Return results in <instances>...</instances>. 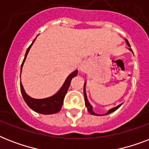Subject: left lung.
Returning <instances> with one entry per match:
<instances>
[{"label": "left lung", "instance_id": "1", "mask_svg": "<svg viewBox=\"0 0 149 149\" xmlns=\"http://www.w3.org/2000/svg\"><path fill=\"white\" fill-rule=\"evenodd\" d=\"M125 41H126V42H127V45L128 46H130V44L129 42H128V41L127 40V39H125ZM85 86H86V83L84 84V90H85ZM85 93H86V92H85ZM85 93H84V98H85V105H86V107H87V110H88V112L91 114H92V115H96V116H98V114H97V113H95L93 111V108H92V106L91 105V104L89 103L88 100H87V98H86V96H85ZM121 106V104H120V105H118V106L115 107H113V108H111L106 113H104V115H107V114H109V113H112V112H113L114 111H116L117 109H118Z\"/></svg>", "mask_w": 149, "mask_h": 149}]
</instances>
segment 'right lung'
I'll list each match as a JSON object with an SVG mask.
<instances>
[{
  "mask_svg": "<svg viewBox=\"0 0 149 149\" xmlns=\"http://www.w3.org/2000/svg\"><path fill=\"white\" fill-rule=\"evenodd\" d=\"M34 41H36V39ZM34 41L33 42L31 43V45L27 49L24 60H23V63L22 64V68L23 66L24 61H25L27 55L29 53V49H30V48H31V46L34 43ZM77 73H78V70H75L74 72H72L70 75H69V77L65 79V83L63 84V86L61 87L60 90L55 95L49 97L44 98V99H34V98L30 97L25 93V91H24V88L22 86V84H20V87H21V92H22V97L24 98L25 103L28 104V106L31 110L36 111V112L42 113V114H52V113H57L62 108L64 97H65V93H66L68 89H69L71 80H72L73 77L77 76Z\"/></svg>",
  "mask_w": 149,
  "mask_h": 149,
  "instance_id": "right-lung-1",
  "label": "right lung"
}]
</instances>
